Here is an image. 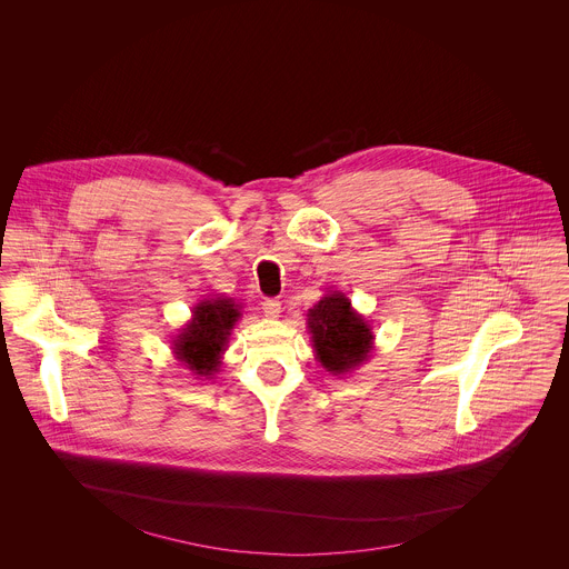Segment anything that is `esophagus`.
<instances>
[{"label":"esophagus","instance_id":"34e87169","mask_svg":"<svg viewBox=\"0 0 569 569\" xmlns=\"http://www.w3.org/2000/svg\"><path fill=\"white\" fill-rule=\"evenodd\" d=\"M262 311L267 313V318L276 320V318L280 316V311H282V305H280V300H276V298H264V300H262Z\"/></svg>","mask_w":569,"mask_h":569}]
</instances>
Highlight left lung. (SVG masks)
Here are the masks:
<instances>
[{"label": "left lung", "instance_id": "left-lung-1", "mask_svg": "<svg viewBox=\"0 0 569 569\" xmlns=\"http://www.w3.org/2000/svg\"><path fill=\"white\" fill-rule=\"evenodd\" d=\"M309 330L318 361L335 377H341L363 361L375 348V335L366 320L352 311L350 300L330 291L309 311Z\"/></svg>", "mask_w": 569, "mask_h": 569}]
</instances>
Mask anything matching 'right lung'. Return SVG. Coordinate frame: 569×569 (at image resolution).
Returning a JSON list of instances; mask_svg holds the SVG:
<instances>
[{
	"instance_id": "add662e5",
	"label": "right lung",
	"mask_w": 569,
	"mask_h": 569,
	"mask_svg": "<svg viewBox=\"0 0 569 569\" xmlns=\"http://www.w3.org/2000/svg\"><path fill=\"white\" fill-rule=\"evenodd\" d=\"M241 318V305L232 298L201 300L192 309V320L174 339V355L199 377H212L221 366L232 328Z\"/></svg>"
}]
</instances>
